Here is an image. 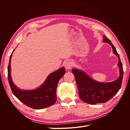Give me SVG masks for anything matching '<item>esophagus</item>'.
Listing matches in <instances>:
<instances>
[{
    "instance_id": "34e87169",
    "label": "esophagus",
    "mask_w": 130,
    "mask_h": 130,
    "mask_svg": "<svg viewBox=\"0 0 130 130\" xmlns=\"http://www.w3.org/2000/svg\"><path fill=\"white\" fill-rule=\"evenodd\" d=\"M73 66V62L72 61H67L65 64H64V66L65 68L67 69H70L72 68V67Z\"/></svg>"
}]
</instances>
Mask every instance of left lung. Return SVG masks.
Masks as SVG:
<instances>
[{"mask_svg": "<svg viewBox=\"0 0 130 130\" xmlns=\"http://www.w3.org/2000/svg\"><path fill=\"white\" fill-rule=\"evenodd\" d=\"M103 42L112 46L113 53L119 58L118 65L120 76L118 79L111 82H99L93 80L82 70L73 69L72 71L75 78L80 99L89 104L95 105L107 102L119 91L123 81V68L119 54L111 41L105 36H104Z\"/></svg>", "mask_w": 130, "mask_h": 130, "instance_id": "obj_1", "label": "left lung"}]
</instances>
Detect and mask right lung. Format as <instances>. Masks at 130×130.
Here are the masks:
<instances>
[{
    "label": "right lung",
    "instance_id": "1",
    "mask_svg": "<svg viewBox=\"0 0 130 130\" xmlns=\"http://www.w3.org/2000/svg\"><path fill=\"white\" fill-rule=\"evenodd\" d=\"M8 66V80L11 89L14 96L23 104L34 109H43L54 105L56 101V90L58 82L64 75L66 70L62 67L49 75L44 83L39 88L30 90H23L18 88L11 79V58Z\"/></svg>",
    "mask_w": 130,
    "mask_h": 130
}]
</instances>
